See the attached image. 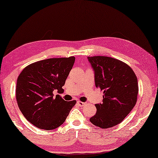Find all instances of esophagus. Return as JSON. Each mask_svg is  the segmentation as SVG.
<instances>
[{
  "instance_id": "34e87169",
  "label": "esophagus",
  "mask_w": 158,
  "mask_h": 158,
  "mask_svg": "<svg viewBox=\"0 0 158 158\" xmlns=\"http://www.w3.org/2000/svg\"><path fill=\"white\" fill-rule=\"evenodd\" d=\"M77 104H78L79 106H84L85 104V102H81V101H77Z\"/></svg>"
}]
</instances>
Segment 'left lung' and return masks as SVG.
<instances>
[{"instance_id":"left-lung-1","label":"left lung","mask_w":158,"mask_h":158,"mask_svg":"<svg viewBox=\"0 0 158 158\" xmlns=\"http://www.w3.org/2000/svg\"><path fill=\"white\" fill-rule=\"evenodd\" d=\"M95 73L96 87L103 91V101L97 104V113L90 118L94 126L108 128L121 123L137 101L138 81L123 61L108 56H89Z\"/></svg>"}]
</instances>
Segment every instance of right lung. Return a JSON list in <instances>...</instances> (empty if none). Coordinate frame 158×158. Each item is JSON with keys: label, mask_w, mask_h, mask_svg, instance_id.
I'll use <instances>...</instances> for the list:
<instances>
[{"label": "right lung", "mask_w": 158, "mask_h": 158, "mask_svg": "<svg viewBox=\"0 0 158 158\" xmlns=\"http://www.w3.org/2000/svg\"><path fill=\"white\" fill-rule=\"evenodd\" d=\"M75 56L52 58L27 66L17 78L16 98L20 111L30 123L44 130H53L65 121L76 101L67 102L59 96L64 91Z\"/></svg>", "instance_id": "obj_1"}]
</instances>
